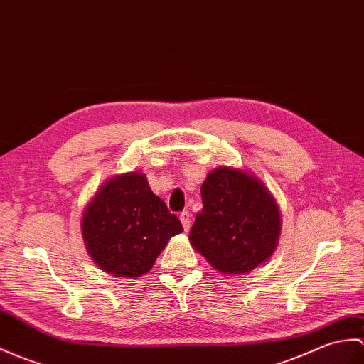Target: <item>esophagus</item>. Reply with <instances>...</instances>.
Segmentation results:
<instances>
[{"instance_id": "esophagus-1", "label": "esophagus", "mask_w": 364, "mask_h": 364, "mask_svg": "<svg viewBox=\"0 0 364 364\" xmlns=\"http://www.w3.org/2000/svg\"><path fill=\"white\" fill-rule=\"evenodd\" d=\"M180 220H181V223H183L184 231L188 232V231L191 230V214L188 213V210H184V213L180 214Z\"/></svg>"}]
</instances>
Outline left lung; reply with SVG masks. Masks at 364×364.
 Listing matches in <instances>:
<instances>
[{"label":"left lung","instance_id":"left-lung-1","mask_svg":"<svg viewBox=\"0 0 364 364\" xmlns=\"http://www.w3.org/2000/svg\"><path fill=\"white\" fill-rule=\"evenodd\" d=\"M203 210L189 234L192 248L223 274H247L273 256L282 218L264 181L239 167L210 171L201 186Z\"/></svg>","mask_w":364,"mask_h":364}]
</instances>
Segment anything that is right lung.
I'll return each mask as SVG.
<instances>
[{"label": "right lung", "mask_w": 364, "mask_h": 364, "mask_svg": "<svg viewBox=\"0 0 364 364\" xmlns=\"http://www.w3.org/2000/svg\"><path fill=\"white\" fill-rule=\"evenodd\" d=\"M80 228L91 260L107 274L127 279L149 273L168 240L183 231L146 175L134 171L100 186L83 210Z\"/></svg>", "instance_id": "obj_1"}]
</instances>
